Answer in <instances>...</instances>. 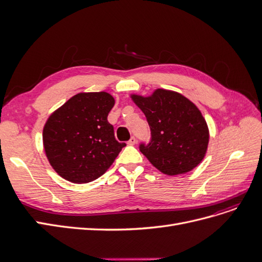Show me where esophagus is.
I'll use <instances>...</instances> for the list:
<instances>
[{"label":"esophagus","instance_id":"34e87169","mask_svg":"<svg viewBox=\"0 0 262 262\" xmlns=\"http://www.w3.org/2000/svg\"><path fill=\"white\" fill-rule=\"evenodd\" d=\"M136 143H137V140H136V138H134V137H132V138L128 141V144H129V145H134Z\"/></svg>","mask_w":262,"mask_h":262}]
</instances>
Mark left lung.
Wrapping results in <instances>:
<instances>
[{
    "label": "left lung",
    "mask_w": 262,
    "mask_h": 262,
    "mask_svg": "<svg viewBox=\"0 0 262 262\" xmlns=\"http://www.w3.org/2000/svg\"><path fill=\"white\" fill-rule=\"evenodd\" d=\"M146 117L152 140L140 150L149 163L168 176L195 168L207 154L210 133L207 121L191 100L180 93L157 89L148 96L131 94Z\"/></svg>",
    "instance_id": "1"
}]
</instances>
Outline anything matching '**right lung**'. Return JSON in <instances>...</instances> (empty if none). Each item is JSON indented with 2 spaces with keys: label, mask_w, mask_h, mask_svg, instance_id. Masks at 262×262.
<instances>
[{
  "label": "right lung",
  "mask_w": 262,
  "mask_h": 262,
  "mask_svg": "<svg viewBox=\"0 0 262 262\" xmlns=\"http://www.w3.org/2000/svg\"><path fill=\"white\" fill-rule=\"evenodd\" d=\"M114 106L109 93H78L47 119L43 148L59 176L73 184H87L113 165L125 146L115 139L114 126L107 120Z\"/></svg>",
  "instance_id": "right-lung-1"
}]
</instances>
